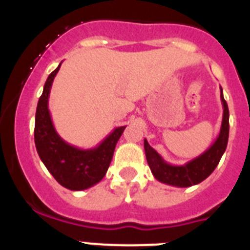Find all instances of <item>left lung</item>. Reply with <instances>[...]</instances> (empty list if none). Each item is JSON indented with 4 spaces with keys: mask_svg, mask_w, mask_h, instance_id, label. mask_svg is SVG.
Wrapping results in <instances>:
<instances>
[{
    "mask_svg": "<svg viewBox=\"0 0 250 250\" xmlns=\"http://www.w3.org/2000/svg\"><path fill=\"white\" fill-rule=\"evenodd\" d=\"M220 100L223 104V120L220 132L216 140L214 141L207 151L202 155L193 159L184 165H171L164 160L152 149L147 140H144L145 155L147 164L152 175L160 183L179 188H188L202 183L214 171L216 165L219 164L220 159L227 149L229 138V110L227 101L223 96V90L220 87Z\"/></svg>",
    "mask_w": 250,
    "mask_h": 250,
    "instance_id": "1",
    "label": "left lung"
}]
</instances>
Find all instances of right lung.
<instances>
[{
    "label": "right lung",
    "mask_w": 250,
    "mask_h": 250,
    "mask_svg": "<svg viewBox=\"0 0 250 250\" xmlns=\"http://www.w3.org/2000/svg\"><path fill=\"white\" fill-rule=\"evenodd\" d=\"M48 75L36 109L35 145L37 154L59 184L70 190H85L98 184L111 163L116 143L126 126L112 130L100 144L92 149H79L66 143L55 130L48 110V96L54 79L60 70Z\"/></svg>",
    "instance_id": "right-lung-1"
}]
</instances>
